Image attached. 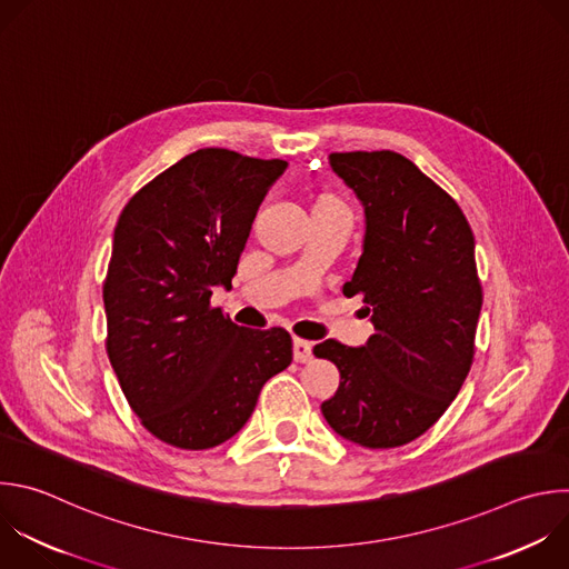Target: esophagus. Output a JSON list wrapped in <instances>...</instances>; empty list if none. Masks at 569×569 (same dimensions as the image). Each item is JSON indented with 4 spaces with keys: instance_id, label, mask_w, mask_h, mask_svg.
I'll return each mask as SVG.
<instances>
[{
    "instance_id": "34e87169",
    "label": "esophagus",
    "mask_w": 569,
    "mask_h": 569,
    "mask_svg": "<svg viewBox=\"0 0 569 569\" xmlns=\"http://www.w3.org/2000/svg\"><path fill=\"white\" fill-rule=\"evenodd\" d=\"M292 352H295V361L306 363L312 359V343L306 339H295L292 341Z\"/></svg>"
}]
</instances>
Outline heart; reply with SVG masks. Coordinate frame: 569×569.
<instances>
[{"mask_svg":"<svg viewBox=\"0 0 569 569\" xmlns=\"http://www.w3.org/2000/svg\"><path fill=\"white\" fill-rule=\"evenodd\" d=\"M328 206H343V203L332 194H319L315 201V208H328Z\"/></svg>","mask_w":569,"mask_h":569,"instance_id":"b5f03b06","label":"heart"}]
</instances>
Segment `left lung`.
Listing matches in <instances>:
<instances>
[{
	"mask_svg": "<svg viewBox=\"0 0 569 569\" xmlns=\"http://www.w3.org/2000/svg\"><path fill=\"white\" fill-rule=\"evenodd\" d=\"M363 208V243L343 295H361L375 332L326 339L315 357L339 370L321 405L330 429L368 449L402 447L449 409L473 361L482 288L473 232L458 203L402 153H330Z\"/></svg>",
	"mask_w": 569,
	"mask_h": 569,
	"instance_id": "1",
	"label": "left lung"
}]
</instances>
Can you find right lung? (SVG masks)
Returning <instances> with one entry per match:
<instances>
[{"instance_id":"obj_1","label":"right lung","mask_w":569,"mask_h":569,"mask_svg":"<svg viewBox=\"0 0 569 569\" xmlns=\"http://www.w3.org/2000/svg\"><path fill=\"white\" fill-rule=\"evenodd\" d=\"M286 160L208 147L158 173L124 206L104 281L107 352L144 429L189 451L250 420L272 375L292 361L283 328L237 326L210 306Z\"/></svg>"}]
</instances>
